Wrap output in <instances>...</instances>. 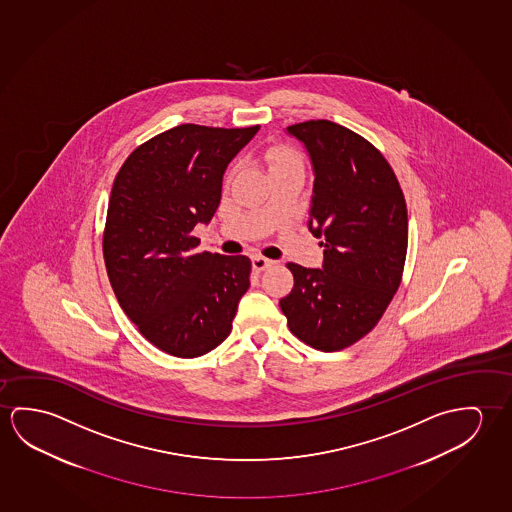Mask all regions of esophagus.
I'll use <instances>...</instances> for the list:
<instances>
[{
  "label": "esophagus",
  "mask_w": 512,
  "mask_h": 512,
  "mask_svg": "<svg viewBox=\"0 0 512 512\" xmlns=\"http://www.w3.org/2000/svg\"><path fill=\"white\" fill-rule=\"evenodd\" d=\"M272 265H274V261L263 258V256H254V258H252V268H254L256 272H261V270L272 267Z\"/></svg>",
  "instance_id": "1"
}]
</instances>
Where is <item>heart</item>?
Returning a JSON list of instances; mask_svg holds the SVG:
<instances>
[{"label":"heart","instance_id":"obj_1","mask_svg":"<svg viewBox=\"0 0 512 512\" xmlns=\"http://www.w3.org/2000/svg\"><path fill=\"white\" fill-rule=\"evenodd\" d=\"M265 162H267L270 171L276 172L279 169H286V167H295V165H302L301 158L297 156V153L286 146H272L268 147L265 151ZM233 176V172L229 174L228 181Z\"/></svg>","mask_w":512,"mask_h":512}]
</instances>
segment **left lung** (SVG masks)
Listing matches in <instances>:
<instances>
[{"label":"left lung","instance_id":"1","mask_svg":"<svg viewBox=\"0 0 512 512\" xmlns=\"http://www.w3.org/2000/svg\"><path fill=\"white\" fill-rule=\"evenodd\" d=\"M286 131L308 149L315 172L309 231L322 238L324 265L288 263L293 288L279 306L299 340L336 352L370 333L397 293L406 199L381 151L349 128L318 119Z\"/></svg>","mask_w":512,"mask_h":512}]
</instances>
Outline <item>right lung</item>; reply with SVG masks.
Here are the masks:
<instances>
[{
    "instance_id": "right-lung-1",
    "label": "right lung",
    "mask_w": 512,
    "mask_h": 512,
    "mask_svg": "<svg viewBox=\"0 0 512 512\" xmlns=\"http://www.w3.org/2000/svg\"><path fill=\"white\" fill-rule=\"evenodd\" d=\"M260 126L181 124L149 138L115 176L103 233L106 272L122 311L155 347L199 357L219 347L249 290L251 260L197 252L228 163Z\"/></svg>"
}]
</instances>
